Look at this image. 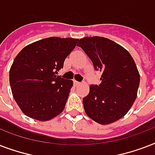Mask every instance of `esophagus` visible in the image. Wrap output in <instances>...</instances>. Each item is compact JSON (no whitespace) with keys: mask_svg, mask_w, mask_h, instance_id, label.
<instances>
[{"mask_svg":"<svg viewBox=\"0 0 155 155\" xmlns=\"http://www.w3.org/2000/svg\"><path fill=\"white\" fill-rule=\"evenodd\" d=\"M74 85H75V87H77V86H79V85H80V83L78 82V81H74Z\"/></svg>","mask_w":155,"mask_h":155,"instance_id":"34e87169","label":"esophagus"}]
</instances>
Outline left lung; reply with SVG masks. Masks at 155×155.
Here are the masks:
<instances>
[{"label": "left lung", "instance_id": "1", "mask_svg": "<svg viewBox=\"0 0 155 155\" xmlns=\"http://www.w3.org/2000/svg\"><path fill=\"white\" fill-rule=\"evenodd\" d=\"M78 47L91 58L96 70L102 71L100 85H91L83 99L87 117L101 125L122 118L137 98L140 75L127 50L104 37L83 38Z\"/></svg>", "mask_w": 155, "mask_h": 155}]
</instances>
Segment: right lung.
Returning <instances> with one entry per match:
<instances>
[{
  "instance_id": "right-lung-1",
  "label": "right lung",
  "mask_w": 155,
  "mask_h": 155,
  "mask_svg": "<svg viewBox=\"0 0 155 155\" xmlns=\"http://www.w3.org/2000/svg\"><path fill=\"white\" fill-rule=\"evenodd\" d=\"M79 39L47 38L27 45L9 70L13 97L25 115L39 121L51 120L65 108L73 81L57 76Z\"/></svg>"
}]
</instances>
